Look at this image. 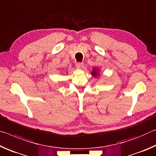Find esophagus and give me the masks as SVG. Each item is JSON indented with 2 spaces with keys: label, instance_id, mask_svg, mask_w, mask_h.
Instances as JSON below:
<instances>
[{
  "label": "esophagus",
  "instance_id": "esophagus-1",
  "mask_svg": "<svg viewBox=\"0 0 156 156\" xmlns=\"http://www.w3.org/2000/svg\"><path fill=\"white\" fill-rule=\"evenodd\" d=\"M76 67L79 69H83L84 67V63L83 62H77L76 63Z\"/></svg>",
  "mask_w": 156,
  "mask_h": 156
}]
</instances>
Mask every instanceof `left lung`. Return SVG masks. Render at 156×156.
Instances as JSON below:
<instances>
[{
	"label": "left lung",
	"mask_w": 156,
	"mask_h": 156,
	"mask_svg": "<svg viewBox=\"0 0 156 156\" xmlns=\"http://www.w3.org/2000/svg\"><path fill=\"white\" fill-rule=\"evenodd\" d=\"M91 73L92 76H94V78H98V76H100V69L97 67H94Z\"/></svg>",
	"instance_id": "obj_1"
}]
</instances>
